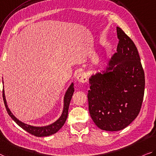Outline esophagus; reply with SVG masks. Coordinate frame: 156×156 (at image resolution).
Wrapping results in <instances>:
<instances>
[{
  "instance_id": "34e87169",
  "label": "esophagus",
  "mask_w": 156,
  "mask_h": 156,
  "mask_svg": "<svg viewBox=\"0 0 156 156\" xmlns=\"http://www.w3.org/2000/svg\"><path fill=\"white\" fill-rule=\"evenodd\" d=\"M76 80H77L79 81L82 83H85L87 81V75H86V73H80L76 76Z\"/></svg>"
}]
</instances>
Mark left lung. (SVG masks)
Wrapping results in <instances>:
<instances>
[{
  "mask_svg": "<svg viewBox=\"0 0 156 156\" xmlns=\"http://www.w3.org/2000/svg\"><path fill=\"white\" fill-rule=\"evenodd\" d=\"M117 52L108 71L90 78L88 110L93 122L106 131H119L130 125L140 113L145 87L144 71L135 43L116 27Z\"/></svg>",
  "mask_w": 156,
  "mask_h": 156,
  "instance_id": "1",
  "label": "left lung"
}]
</instances>
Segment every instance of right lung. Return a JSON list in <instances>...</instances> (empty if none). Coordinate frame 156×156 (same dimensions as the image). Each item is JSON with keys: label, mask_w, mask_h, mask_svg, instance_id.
Instances as JSON below:
<instances>
[{"label": "right lung", "mask_w": 156, "mask_h": 156, "mask_svg": "<svg viewBox=\"0 0 156 156\" xmlns=\"http://www.w3.org/2000/svg\"><path fill=\"white\" fill-rule=\"evenodd\" d=\"M74 93V85L73 83L70 85V87L67 90V92L65 95L64 98V107H63V113L61 117L57 120L56 122H54V123L51 124V125L47 126H44V127H35V126H32L30 125H27V124H25L22 123V122L19 121V120L16 118L14 115L12 114L10 110L9 109L8 107V105H7L6 103V100L5 98V93L4 90H3V101L5 106V108L7 112H8V114L9 116L12 119L15 123H16L18 126H20L21 128H23V130L27 131L28 133H29L31 135L36 136H49L51 135H54L56 133H57L60 129H61L64 123H66V121L67 118H68V109H69V105H70V100L72 99V97H73Z\"/></svg>", "instance_id": "right-lung-1"}]
</instances>
